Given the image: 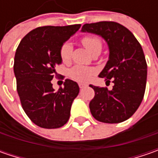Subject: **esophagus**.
I'll return each mask as SVG.
<instances>
[{
    "label": "esophagus",
    "instance_id": "34e87169",
    "mask_svg": "<svg viewBox=\"0 0 158 158\" xmlns=\"http://www.w3.org/2000/svg\"><path fill=\"white\" fill-rule=\"evenodd\" d=\"M87 86H88V85L85 84V83H79V87H80V89L85 88V87H87Z\"/></svg>",
    "mask_w": 158,
    "mask_h": 158
}]
</instances>
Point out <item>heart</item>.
Instances as JSON below:
<instances>
[{"mask_svg":"<svg viewBox=\"0 0 158 158\" xmlns=\"http://www.w3.org/2000/svg\"><path fill=\"white\" fill-rule=\"evenodd\" d=\"M82 44L91 54L95 52H100L102 49V42L99 38L96 36H85L82 39ZM73 47L72 45L66 42L60 48V57L63 63H69L72 57ZM96 70L92 68H87L82 66H76L70 70L69 76L72 79L79 82H86L91 79Z\"/></svg>","mask_w":158,"mask_h":158,"instance_id":"heart-1","label":"heart"}]
</instances>
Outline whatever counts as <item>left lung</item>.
Masks as SVG:
<instances>
[{"label":"left lung","instance_id":"8db88e82","mask_svg":"<svg viewBox=\"0 0 158 158\" xmlns=\"http://www.w3.org/2000/svg\"><path fill=\"white\" fill-rule=\"evenodd\" d=\"M82 31L99 35L106 41L109 60L98 76L114 83L111 90L89 85L95 91L90 112L100 122H123L136 112L145 92L147 63L142 46L128 29L116 22L85 23Z\"/></svg>","mask_w":158,"mask_h":158}]
</instances>
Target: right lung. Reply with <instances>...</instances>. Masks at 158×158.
I'll return each mask as SVG.
<instances>
[{
    "label": "right lung",
    "mask_w": 158,
    "mask_h": 158,
    "mask_svg": "<svg viewBox=\"0 0 158 158\" xmlns=\"http://www.w3.org/2000/svg\"><path fill=\"white\" fill-rule=\"evenodd\" d=\"M81 24L42 26L23 37L14 60L16 89L23 111L34 124L43 128H59L70 116L74 99L79 93L76 82L66 79L64 87L54 91L52 81L61 64L60 48Z\"/></svg>",
    "instance_id": "right-lung-1"
}]
</instances>
